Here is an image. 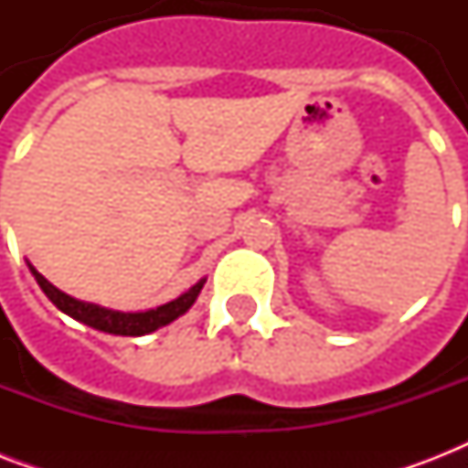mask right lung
<instances>
[{
	"label": "right lung",
	"mask_w": 468,
	"mask_h": 468,
	"mask_svg": "<svg viewBox=\"0 0 468 468\" xmlns=\"http://www.w3.org/2000/svg\"><path fill=\"white\" fill-rule=\"evenodd\" d=\"M26 264H28V270H31V274L36 277V282H38V286L43 289V293L53 301L58 311H62L65 315H69V318L80 320L84 325L94 327V330H101V333L109 335H123V337H141V335L155 333L157 327L169 325L172 320H176L179 315H184V313L194 306V301H197V296L201 293V289H204L206 284V279H198L189 292H184L182 296H176V299L169 301V303H162V306L150 308V311L123 313L113 311V308L97 306V303H90V301L75 299V296H69V293L60 292L58 286L50 284L31 262Z\"/></svg>",
	"instance_id": "right-lung-1"
}]
</instances>
